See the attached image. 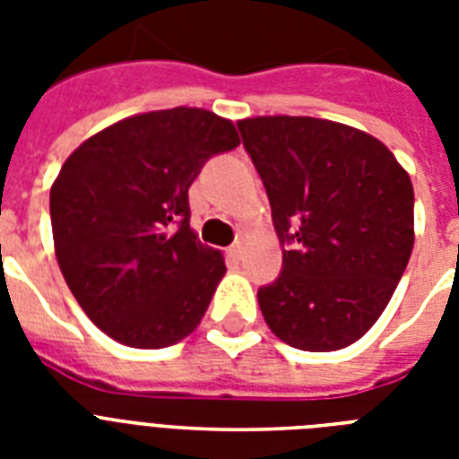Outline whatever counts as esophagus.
Masks as SVG:
<instances>
[{
  "label": "esophagus",
  "mask_w": 459,
  "mask_h": 459,
  "mask_svg": "<svg viewBox=\"0 0 459 459\" xmlns=\"http://www.w3.org/2000/svg\"><path fill=\"white\" fill-rule=\"evenodd\" d=\"M226 255H229L230 259H240V255H243V245L240 243H233L229 247V250H226Z\"/></svg>",
  "instance_id": "esophagus-1"
}]
</instances>
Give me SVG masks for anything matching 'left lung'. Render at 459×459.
I'll return each instance as SVG.
<instances>
[{
    "mask_svg": "<svg viewBox=\"0 0 459 459\" xmlns=\"http://www.w3.org/2000/svg\"><path fill=\"white\" fill-rule=\"evenodd\" d=\"M238 128L288 247L279 279L257 290L264 321L298 350L348 348L405 273L412 180L381 140L326 118L257 117Z\"/></svg>",
    "mask_w": 459,
    "mask_h": 459,
    "instance_id": "obj_1",
    "label": "left lung"
}]
</instances>
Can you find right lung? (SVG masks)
<instances>
[{
	"label": "right lung",
	"instance_id": "add662e5",
	"mask_svg": "<svg viewBox=\"0 0 459 459\" xmlns=\"http://www.w3.org/2000/svg\"><path fill=\"white\" fill-rule=\"evenodd\" d=\"M238 145L229 118L176 107L124 118L64 161L49 193L54 252L109 338L157 350L197 328L226 264L190 229L187 187Z\"/></svg>",
	"mask_w": 459,
	"mask_h": 459
}]
</instances>
